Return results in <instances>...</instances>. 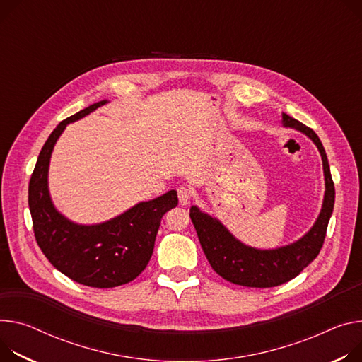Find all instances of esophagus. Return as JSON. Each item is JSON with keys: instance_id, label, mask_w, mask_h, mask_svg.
<instances>
[{"instance_id": "34e87169", "label": "esophagus", "mask_w": 362, "mask_h": 362, "mask_svg": "<svg viewBox=\"0 0 362 362\" xmlns=\"http://www.w3.org/2000/svg\"><path fill=\"white\" fill-rule=\"evenodd\" d=\"M177 198H179V202L180 205H187L192 199V192L189 187L186 186H180L177 187Z\"/></svg>"}]
</instances>
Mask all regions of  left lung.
<instances>
[{
  "mask_svg": "<svg viewBox=\"0 0 362 362\" xmlns=\"http://www.w3.org/2000/svg\"><path fill=\"white\" fill-rule=\"evenodd\" d=\"M281 124L308 136L317 147L323 164L325 196L322 209L313 226L302 238L274 250L254 248L237 240L219 219L202 212L198 206L190 208V219L211 267L222 279L234 284L264 288L280 286L299 276L317 257L334 211L335 186L319 137L312 128L284 112L281 114Z\"/></svg>",
  "mask_w": 362,
  "mask_h": 362,
  "instance_id": "1",
  "label": "left lung"
}]
</instances>
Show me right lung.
I'll list each match as a JSON object with an SVG mask.
<instances>
[{
    "mask_svg": "<svg viewBox=\"0 0 362 362\" xmlns=\"http://www.w3.org/2000/svg\"><path fill=\"white\" fill-rule=\"evenodd\" d=\"M108 101H100L62 121L45 143L28 183V208L36 241L64 276L89 287L110 288L129 283L147 267L163 215L177 206V192L140 202L124 214L93 225H82L62 215L49 192V164L56 141L75 122Z\"/></svg>",
    "mask_w": 362,
    "mask_h": 362,
    "instance_id": "1",
    "label": "right lung"
}]
</instances>
